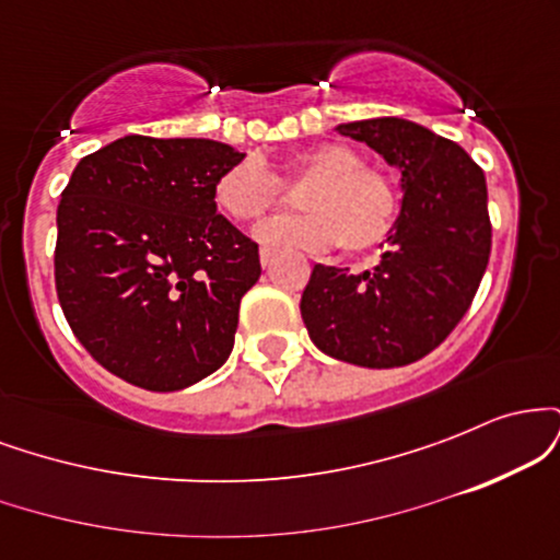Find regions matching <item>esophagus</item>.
<instances>
[{"label":"esophagus","mask_w":560,"mask_h":560,"mask_svg":"<svg viewBox=\"0 0 560 560\" xmlns=\"http://www.w3.org/2000/svg\"><path fill=\"white\" fill-rule=\"evenodd\" d=\"M276 260V253H271V249H260V266L262 268H271Z\"/></svg>","instance_id":"esophagus-1"}]
</instances>
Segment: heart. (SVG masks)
<instances>
[{
    "label": "heart",
    "instance_id": "heart-1",
    "mask_svg": "<svg viewBox=\"0 0 560 560\" xmlns=\"http://www.w3.org/2000/svg\"><path fill=\"white\" fill-rule=\"evenodd\" d=\"M289 184H307L300 191L302 215L262 221L255 240L271 249H324L342 244L350 253L376 247L387 240L397 215V195L382 173L363 168L352 147L339 141L307 147L287 165ZM215 208L236 223H247L271 210L279 199V182L255 158L234 163L213 186Z\"/></svg>",
    "mask_w": 560,
    "mask_h": 560
}]
</instances>
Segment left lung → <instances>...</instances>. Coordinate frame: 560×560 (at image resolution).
I'll return each mask as SVG.
<instances>
[{"instance_id":"8db88e82","label":"left lung","mask_w":560,"mask_h":560,"mask_svg":"<svg viewBox=\"0 0 560 560\" xmlns=\"http://www.w3.org/2000/svg\"><path fill=\"white\" fill-rule=\"evenodd\" d=\"M400 173V213L371 271L318 266L300 300L313 345L337 361L395 369L432 352L477 294L492 229L485 173L464 147L405 118L339 124Z\"/></svg>"}]
</instances>
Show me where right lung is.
<instances>
[{
    "label": "right lung",
    "instance_id": "1",
    "mask_svg": "<svg viewBox=\"0 0 560 560\" xmlns=\"http://www.w3.org/2000/svg\"><path fill=\"white\" fill-rule=\"evenodd\" d=\"M244 152L215 139L128 133L81 158L57 205L55 284L70 329L150 392L229 361L258 244L218 213L215 178Z\"/></svg>",
    "mask_w": 560,
    "mask_h": 560
}]
</instances>
